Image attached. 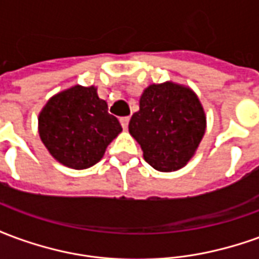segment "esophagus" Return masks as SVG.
Returning <instances> with one entry per match:
<instances>
[{
  "mask_svg": "<svg viewBox=\"0 0 259 259\" xmlns=\"http://www.w3.org/2000/svg\"><path fill=\"white\" fill-rule=\"evenodd\" d=\"M129 116H123V118H120V124H122V127L123 129H127V126H129Z\"/></svg>",
  "mask_w": 259,
  "mask_h": 259,
  "instance_id": "esophagus-1",
  "label": "esophagus"
}]
</instances>
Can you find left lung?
<instances>
[{
	"instance_id": "8db88e82",
	"label": "left lung",
	"mask_w": 259,
	"mask_h": 259,
	"mask_svg": "<svg viewBox=\"0 0 259 259\" xmlns=\"http://www.w3.org/2000/svg\"><path fill=\"white\" fill-rule=\"evenodd\" d=\"M144 159L161 172L183 168L205 132V113L194 93L175 83L151 84L129 122Z\"/></svg>"
}]
</instances>
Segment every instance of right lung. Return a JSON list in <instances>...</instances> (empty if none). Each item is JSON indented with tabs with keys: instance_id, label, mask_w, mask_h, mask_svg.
Here are the masks:
<instances>
[{
	"instance_id": "add662e5",
	"label": "right lung",
	"mask_w": 259,
	"mask_h": 259,
	"mask_svg": "<svg viewBox=\"0 0 259 259\" xmlns=\"http://www.w3.org/2000/svg\"><path fill=\"white\" fill-rule=\"evenodd\" d=\"M38 132L57 161L68 168L85 169L101 159L122 126L108 112L96 87L74 85L54 96L42 108Z\"/></svg>"
}]
</instances>
